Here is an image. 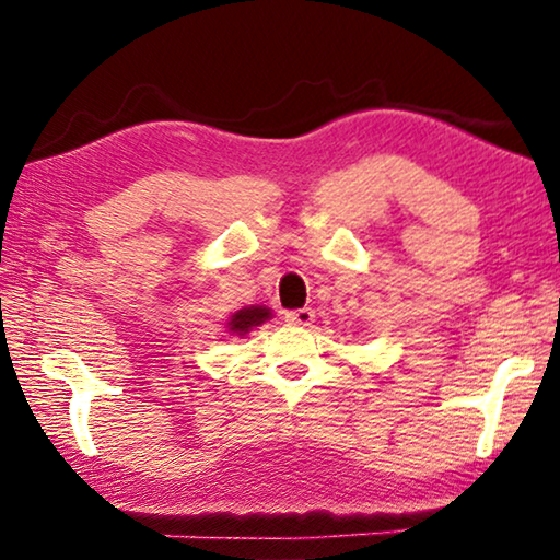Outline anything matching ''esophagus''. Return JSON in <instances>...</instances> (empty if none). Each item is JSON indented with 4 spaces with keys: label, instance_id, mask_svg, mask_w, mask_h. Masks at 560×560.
I'll return each mask as SVG.
<instances>
[{
    "label": "esophagus",
    "instance_id": "esophagus-1",
    "mask_svg": "<svg viewBox=\"0 0 560 560\" xmlns=\"http://www.w3.org/2000/svg\"><path fill=\"white\" fill-rule=\"evenodd\" d=\"M287 320L291 326H301V328H306V326H311L316 320V314L311 308H296V311H289L287 314Z\"/></svg>",
    "mask_w": 560,
    "mask_h": 560
}]
</instances>
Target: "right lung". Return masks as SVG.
Here are the masks:
<instances>
[{
  "label": "right lung",
  "instance_id": "right-lung-1",
  "mask_svg": "<svg viewBox=\"0 0 560 560\" xmlns=\"http://www.w3.org/2000/svg\"><path fill=\"white\" fill-rule=\"evenodd\" d=\"M271 318V308L267 306H246L242 311H236V314L230 318V324H226V328H230L232 336H246L249 334L252 328L261 326L264 320Z\"/></svg>",
  "mask_w": 560,
  "mask_h": 560
}]
</instances>
